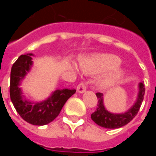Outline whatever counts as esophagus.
<instances>
[{
    "label": "esophagus",
    "mask_w": 156,
    "mask_h": 156,
    "mask_svg": "<svg viewBox=\"0 0 156 156\" xmlns=\"http://www.w3.org/2000/svg\"><path fill=\"white\" fill-rule=\"evenodd\" d=\"M86 89H87V86L84 83H80L78 85V87H77V92L79 93V94H83V93H84L86 91Z\"/></svg>",
    "instance_id": "esophagus-1"
}]
</instances>
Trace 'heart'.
I'll use <instances>...</instances> for the list:
<instances>
[{"label": "heart", "mask_w": 156, "mask_h": 156, "mask_svg": "<svg viewBox=\"0 0 156 156\" xmlns=\"http://www.w3.org/2000/svg\"><path fill=\"white\" fill-rule=\"evenodd\" d=\"M119 63L120 58L115 55L96 54L83 58L80 61V67L86 74H97L105 71L96 82L98 88L105 89L117 84L124 77L126 71L118 66ZM68 68L73 71H78V67L73 62H68Z\"/></svg>", "instance_id": "heart-1"}]
</instances>
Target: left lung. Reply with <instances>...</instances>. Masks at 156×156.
Segmentation results:
<instances>
[{"label": "left lung", "mask_w": 156, "mask_h": 156, "mask_svg": "<svg viewBox=\"0 0 156 156\" xmlns=\"http://www.w3.org/2000/svg\"><path fill=\"white\" fill-rule=\"evenodd\" d=\"M144 85L143 83H139V93H138L136 101L127 111L121 114H114L108 111L104 105V96L101 93H97L96 96L98 98V107L95 112L91 115V119L96 124L106 128V129H118L123 127L129 123L136 115L140 108L144 95Z\"/></svg>", "instance_id": "8db88e82"}]
</instances>
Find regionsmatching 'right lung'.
I'll return each instance as SVG.
<instances>
[{"mask_svg": "<svg viewBox=\"0 0 156 156\" xmlns=\"http://www.w3.org/2000/svg\"><path fill=\"white\" fill-rule=\"evenodd\" d=\"M32 53L21 55L12 65L10 96L16 110L24 120L33 125H45L58 117L65 103L74 94L76 89H57L47 99L41 102L27 99L20 85L32 68Z\"/></svg>", "mask_w": 156, "mask_h": 156, "instance_id": "add662e5", "label": "right lung"}]
</instances>
